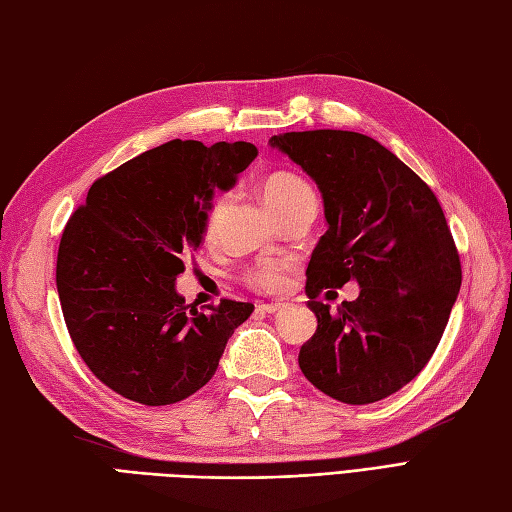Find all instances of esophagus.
<instances>
[{
    "instance_id": "obj_1",
    "label": "esophagus",
    "mask_w": 512,
    "mask_h": 512,
    "mask_svg": "<svg viewBox=\"0 0 512 512\" xmlns=\"http://www.w3.org/2000/svg\"><path fill=\"white\" fill-rule=\"evenodd\" d=\"M282 306L284 304H280V302H260L258 304V310H263V313H278V310H282Z\"/></svg>"
}]
</instances>
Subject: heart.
<instances>
[{
	"instance_id": "heart-1",
	"label": "heart",
	"mask_w": 512,
	"mask_h": 512,
	"mask_svg": "<svg viewBox=\"0 0 512 512\" xmlns=\"http://www.w3.org/2000/svg\"><path fill=\"white\" fill-rule=\"evenodd\" d=\"M263 197L267 206L273 210V213H282V210L291 208L299 202H306V199H315L313 189L310 184L295 176L291 171H273L263 180ZM223 195H215L210 199V204L206 206L204 213V234L210 236L215 232L219 213L223 208ZM243 280L245 284L252 286L256 291H278L284 284V269L276 260H258V263L249 265L243 271Z\"/></svg>"
}]
</instances>
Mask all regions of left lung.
<instances>
[{
  "label": "left lung",
  "mask_w": 512,
  "mask_h": 512,
  "mask_svg": "<svg viewBox=\"0 0 512 512\" xmlns=\"http://www.w3.org/2000/svg\"><path fill=\"white\" fill-rule=\"evenodd\" d=\"M269 143L317 182L328 221L306 269L317 332L299 369L339 402L384 400L428 365L463 280L439 199L365 134L306 130ZM350 279L361 295L330 314L318 295Z\"/></svg>",
  "instance_id": "1"
}]
</instances>
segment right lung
<instances>
[{"mask_svg": "<svg viewBox=\"0 0 512 512\" xmlns=\"http://www.w3.org/2000/svg\"><path fill=\"white\" fill-rule=\"evenodd\" d=\"M256 154L245 141H169L97 178L69 217L56 260L62 315L86 367L126 400H186L252 315L236 299L199 313L176 278L202 243L215 186L228 191Z\"/></svg>", "mask_w": 512, "mask_h": 512, "instance_id": "1", "label": "right lung"}]
</instances>
